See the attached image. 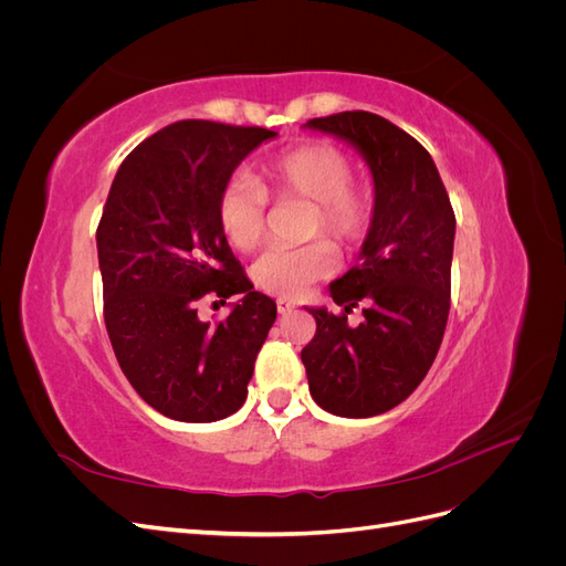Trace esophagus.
I'll return each mask as SVG.
<instances>
[{
    "instance_id": "obj_1",
    "label": "esophagus",
    "mask_w": 566,
    "mask_h": 566,
    "mask_svg": "<svg viewBox=\"0 0 566 566\" xmlns=\"http://www.w3.org/2000/svg\"><path fill=\"white\" fill-rule=\"evenodd\" d=\"M276 310H279V314L281 316H285V314H290V312H293L295 310V302H290V300H276Z\"/></svg>"
}]
</instances>
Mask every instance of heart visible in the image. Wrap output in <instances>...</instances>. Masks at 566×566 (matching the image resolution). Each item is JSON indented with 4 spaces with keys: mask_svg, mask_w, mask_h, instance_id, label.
<instances>
[{
    "mask_svg": "<svg viewBox=\"0 0 566 566\" xmlns=\"http://www.w3.org/2000/svg\"><path fill=\"white\" fill-rule=\"evenodd\" d=\"M354 165L331 144H304L260 165L250 179L229 181L217 198V224L227 243L241 252L260 245L266 221V198L310 202L304 235L325 233L349 248L361 241L373 219V191L352 179ZM335 248L312 241L302 248L269 250L252 264V283L283 300L300 297L306 287L333 273Z\"/></svg>",
    "mask_w": 566,
    "mask_h": 566,
    "instance_id": "obj_1",
    "label": "heart"
}]
</instances>
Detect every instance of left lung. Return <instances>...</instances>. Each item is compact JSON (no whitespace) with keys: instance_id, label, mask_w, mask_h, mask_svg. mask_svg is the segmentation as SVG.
I'll use <instances>...</instances> for the list:
<instances>
[{"instance_id":"8db88e82","label":"left lung","mask_w":566,"mask_h":566,"mask_svg":"<svg viewBox=\"0 0 566 566\" xmlns=\"http://www.w3.org/2000/svg\"><path fill=\"white\" fill-rule=\"evenodd\" d=\"M304 127L354 146L373 175V219L356 264L331 283L342 314L310 310L302 349L314 401L342 418L380 416L408 399L439 352L451 310L455 214L437 165L389 119L347 111ZM365 304V321L346 314Z\"/></svg>"}]
</instances>
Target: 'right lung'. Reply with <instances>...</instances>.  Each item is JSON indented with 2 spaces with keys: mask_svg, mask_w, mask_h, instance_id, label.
<instances>
[{
  "mask_svg": "<svg viewBox=\"0 0 566 566\" xmlns=\"http://www.w3.org/2000/svg\"><path fill=\"white\" fill-rule=\"evenodd\" d=\"M273 136L181 119L136 146L113 179L96 229L106 331L129 385L172 420L235 413L276 321V302L252 290L217 224L221 188ZM205 294L242 300L210 326L197 318Z\"/></svg>",
  "mask_w": 566,
  "mask_h": 566,
  "instance_id": "right-lung-1",
  "label": "right lung"
}]
</instances>
